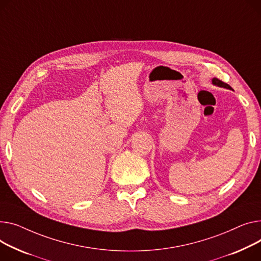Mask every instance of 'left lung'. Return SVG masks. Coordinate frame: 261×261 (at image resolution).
I'll return each instance as SVG.
<instances>
[{"label":"left lung","mask_w":261,"mask_h":261,"mask_svg":"<svg viewBox=\"0 0 261 261\" xmlns=\"http://www.w3.org/2000/svg\"><path fill=\"white\" fill-rule=\"evenodd\" d=\"M212 84H213V85H215V86L220 87V88H225V89H230V90H232V87H231L230 85H228V84H225V83H223V82L219 81V80H218V79H216V77H214V79L212 80Z\"/></svg>","instance_id":"obj_1"}]
</instances>
